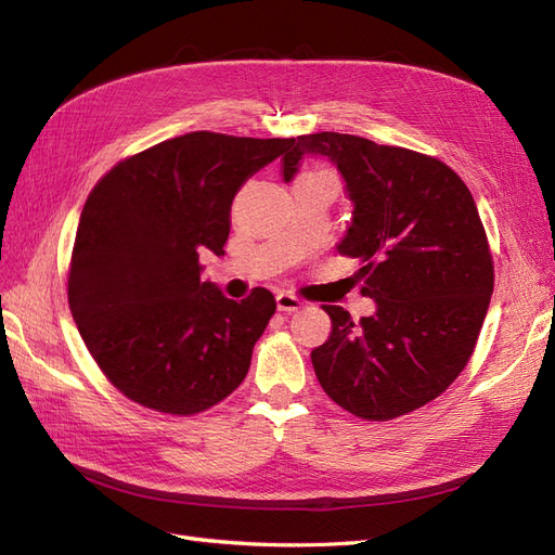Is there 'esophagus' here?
Returning <instances> with one entry per match:
<instances>
[{
    "mask_svg": "<svg viewBox=\"0 0 555 555\" xmlns=\"http://www.w3.org/2000/svg\"><path fill=\"white\" fill-rule=\"evenodd\" d=\"M278 310L280 312H287V314H292V312H298L300 308H304L306 304L300 298H296V296H292V294H278Z\"/></svg>",
    "mask_w": 555,
    "mask_h": 555,
    "instance_id": "34e87169",
    "label": "esophagus"
}]
</instances>
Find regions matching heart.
Here are the masks:
<instances>
[{
	"mask_svg": "<svg viewBox=\"0 0 555 555\" xmlns=\"http://www.w3.org/2000/svg\"><path fill=\"white\" fill-rule=\"evenodd\" d=\"M298 180H331V182H335V176L326 169H310V171L300 173ZM335 184H338V182H335Z\"/></svg>",
	"mask_w": 555,
	"mask_h": 555,
	"instance_id": "1",
	"label": "heart"
}]
</instances>
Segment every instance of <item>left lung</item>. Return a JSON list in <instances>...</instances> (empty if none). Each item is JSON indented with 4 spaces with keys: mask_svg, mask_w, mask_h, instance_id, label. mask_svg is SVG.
Here are the masks:
<instances>
[{
    "mask_svg": "<svg viewBox=\"0 0 555 555\" xmlns=\"http://www.w3.org/2000/svg\"><path fill=\"white\" fill-rule=\"evenodd\" d=\"M284 182L306 155L328 157L354 210L343 257L359 259L375 314L354 324L322 306L333 331L312 349L331 400L367 422H389L449 389L473 357L493 294V257L465 182L440 159L351 133L292 139Z\"/></svg>",
    "mask_w": 555,
    "mask_h": 555,
    "instance_id": "obj_1",
    "label": "left lung"
}]
</instances>
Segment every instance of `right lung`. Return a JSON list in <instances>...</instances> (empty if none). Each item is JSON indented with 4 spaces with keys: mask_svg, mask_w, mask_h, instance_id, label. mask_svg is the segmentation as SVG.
<instances>
[{
    "mask_svg": "<svg viewBox=\"0 0 555 555\" xmlns=\"http://www.w3.org/2000/svg\"><path fill=\"white\" fill-rule=\"evenodd\" d=\"M292 139L190 131L122 159L80 212L69 308L117 391L190 416L236 391L275 298H227L204 282L198 251L224 255L233 196Z\"/></svg>",
    "mask_w": 555,
    "mask_h": 555,
    "instance_id": "right-lung-1",
    "label": "right lung"
}]
</instances>
